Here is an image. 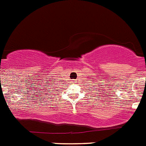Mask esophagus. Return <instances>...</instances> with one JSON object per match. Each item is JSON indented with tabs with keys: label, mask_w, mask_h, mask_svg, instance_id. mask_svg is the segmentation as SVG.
<instances>
[{
	"label": "esophagus",
	"mask_w": 146,
	"mask_h": 146,
	"mask_svg": "<svg viewBox=\"0 0 146 146\" xmlns=\"http://www.w3.org/2000/svg\"><path fill=\"white\" fill-rule=\"evenodd\" d=\"M72 82H75V81H74V80H72Z\"/></svg>",
	"instance_id": "esophagus-1"
}]
</instances>
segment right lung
I'll use <instances>...</instances> for the list:
<instances>
[{
    "label": "right lung",
    "mask_w": 146,
    "mask_h": 146,
    "mask_svg": "<svg viewBox=\"0 0 146 146\" xmlns=\"http://www.w3.org/2000/svg\"><path fill=\"white\" fill-rule=\"evenodd\" d=\"M51 86H52V87H51L50 88H48V92H49V93H48V94H49L48 95H54V92H55L57 89H55L56 88L55 87H52V86H54V85H51ZM52 88V89L51 88ZM48 97H49V96H48Z\"/></svg>",
    "instance_id": "obj_1"
}]
</instances>
